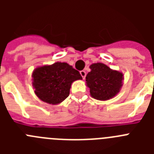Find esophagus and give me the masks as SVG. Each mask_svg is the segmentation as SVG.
Instances as JSON below:
<instances>
[{
    "mask_svg": "<svg viewBox=\"0 0 154 154\" xmlns=\"http://www.w3.org/2000/svg\"><path fill=\"white\" fill-rule=\"evenodd\" d=\"M80 74H81L82 77L84 79L85 78V76H86V72H85V71H84V70L80 71Z\"/></svg>",
    "mask_w": 154,
    "mask_h": 154,
    "instance_id": "34e87169",
    "label": "esophagus"
}]
</instances>
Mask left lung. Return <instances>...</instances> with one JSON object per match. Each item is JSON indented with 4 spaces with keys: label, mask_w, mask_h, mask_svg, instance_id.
<instances>
[{
    "label": "left lung",
    "mask_w": 154,
    "mask_h": 154,
    "mask_svg": "<svg viewBox=\"0 0 154 154\" xmlns=\"http://www.w3.org/2000/svg\"><path fill=\"white\" fill-rule=\"evenodd\" d=\"M89 68L85 81L91 96L101 101L115 97L123 86V73L100 62L92 64Z\"/></svg>",
    "instance_id": "left-lung-1"
}]
</instances>
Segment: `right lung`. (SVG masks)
<instances>
[{"mask_svg": "<svg viewBox=\"0 0 154 154\" xmlns=\"http://www.w3.org/2000/svg\"><path fill=\"white\" fill-rule=\"evenodd\" d=\"M35 93L42 101L57 105L69 96L72 83L82 79L79 72L66 62L37 67L32 72Z\"/></svg>", "mask_w": 154, "mask_h": 154, "instance_id": "1", "label": "right lung"}]
</instances>
